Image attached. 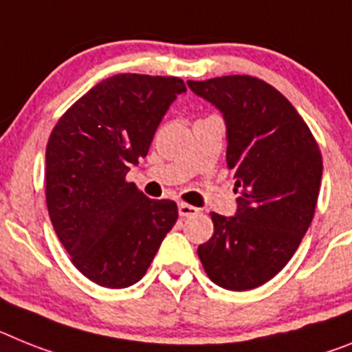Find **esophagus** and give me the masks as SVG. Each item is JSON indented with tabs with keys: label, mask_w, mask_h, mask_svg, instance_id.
<instances>
[{
	"label": "esophagus",
	"mask_w": 352,
	"mask_h": 352,
	"mask_svg": "<svg viewBox=\"0 0 352 352\" xmlns=\"http://www.w3.org/2000/svg\"><path fill=\"white\" fill-rule=\"evenodd\" d=\"M200 209L193 208V206H190V204H184L181 202L179 204V214L181 217H195V214H199Z\"/></svg>",
	"instance_id": "esophagus-1"
}]
</instances>
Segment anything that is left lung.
<instances>
[{
    "label": "left lung",
    "mask_w": 352,
    "mask_h": 352,
    "mask_svg": "<svg viewBox=\"0 0 352 352\" xmlns=\"http://www.w3.org/2000/svg\"><path fill=\"white\" fill-rule=\"evenodd\" d=\"M188 85L223 116L227 166L240 193L234 217L211 212L214 232L199 258L218 286L252 290L285 268L308 231L320 191V150L294 105L256 76Z\"/></svg>",
    "instance_id": "left-lung-1"
}]
</instances>
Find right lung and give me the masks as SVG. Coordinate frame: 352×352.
I'll return each mask as SVG.
<instances>
[{
	"label": "right lung",
	"instance_id": "obj_1",
	"mask_svg": "<svg viewBox=\"0 0 352 352\" xmlns=\"http://www.w3.org/2000/svg\"><path fill=\"white\" fill-rule=\"evenodd\" d=\"M182 93L177 76L114 75L73 103L50 135V220L73 265L96 285L126 288L140 281L175 226L177 204L144 197L125 175L146 157L159 123Z\"/></svg>",
	"mask_w": 352,
	"mask_h": 352
}]
</instances>
